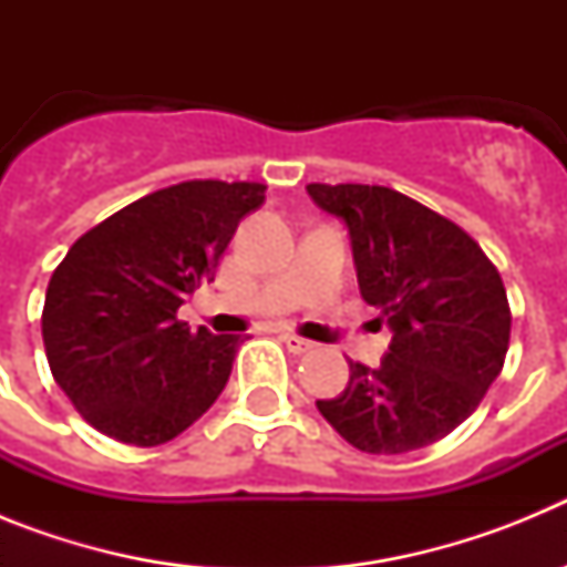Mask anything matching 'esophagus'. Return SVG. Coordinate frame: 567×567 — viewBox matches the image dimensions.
<instances>
[{
	"instance_id": "obj_1",
	"label": "esophagus",
	"mask_w": 567,
	"mask_h": 567,
	"mask_svg": "<svg viewBox=\"0 0 567 567\" xmlns=\"http://www.w3.org/2000/svg\"><path fill=\"white\" fill-rule=\"evenodd\" d=\"M280 340H284V343H287V349L292 354H307V352H312L315 349V343L312 340H303V338H298V334H280Z\"/></svg>"
}]
</instances>
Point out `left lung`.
<instances>
[{
	"label": "left lung",
	"mask_w": 567,
	"mask_h": 567,
	"mask_svg": "<svg viewBox=\"0 0 567 567\" xmlns=\"http://www.w3.org/2000/svg\"><path fill=\"white\" fill-rule=\"evenodd\" d=\"M349 229L360 295L392 329L378 369L349 360L338 398L318 400L365 454H405L452 434L503 372L511 309L497 267L454 221L369 184H309Z\"/></svg>",
	"instance_id": "left-lung-1"
}]
</instances>
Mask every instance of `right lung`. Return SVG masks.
Masks as SVG:
<instances>
[{
  "label": "right lung",
  "mask_w": 567,
  "mask_h": 567,
  "mask_svg": "<svg viewBox=\"0 0 567 567\" xmlns=\"http://www.w3.org/2000/svg\"><path fill=\"white\" fill-rule=\"evenodd\" d=\"M264 184L184 182L127 204L70 247L48 284L42 338L53 380L107 437L162 445L227 385L240 334L189 332L187 295L215 280Z\"/></svg>",
  "instance_id": "right-lung-1"
}]
</instances>
